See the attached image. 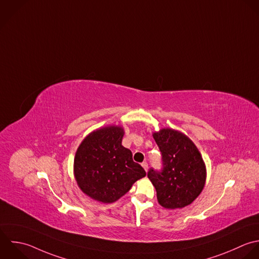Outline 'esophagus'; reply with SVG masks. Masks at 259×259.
I'll list each match as a JSON object with an SVG mask.
<instances>
[{
	"label": "esophagus",
	"instance_id": "obj_1",
	"mask_svg": "<svg viewBox=\"0 0 259 259\" xmlns=\"http://www.w3.org/2000/svg\"><path fill=\"white\" fill-rule=\"evenodd\" d=\"M141 165H142V167L144 168V170H145V171H147V170H148V163H147L146 161L142 162V163H141Z\"/></svg>",
	"mask_w": 259,
	"mask_h": 259
}]
</instances>
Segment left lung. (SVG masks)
I'll use <instances>...</instances> for the list:
<instances>
[{
    "label": "left lung",
    "instance_id": "obj_1",
    "mask_svg": "<svg viewBox=\"0 0 259 259\" xmlns=\"http://www.w3.org/2000/svg\"><path fill=\"white\" fill-rule=\"evenodd\" d=\"M162 156L161 170L150 168L147 177L156 190L158 203L166 209L192 204L204 189L206 166L194 142L184 133L164 128L153 133Z\"/></svg>",
    "mask_w": 259,
    "mask_h": 259
}]
</instances>
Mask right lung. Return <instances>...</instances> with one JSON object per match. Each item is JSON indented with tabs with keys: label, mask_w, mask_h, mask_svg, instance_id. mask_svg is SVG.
<instances>
[{
	"label": "right lung",
	"mask_w": 259,
	"mask_h": 259,
	"mask_svg": "<svg viewBox=\"0 0 259 259\" xmlns=\"http://www.w3.org/2000/svg\"><path fill=\"white\" fill-rule=\"evenodd\" d=\"M123 135L120 126L104 127L90 133L76 150L73 172L77 186L98 202H116L146 176L122 145Z\"/></svg>",
	"instance_id": "add662e5"
}]
</instances>
